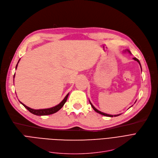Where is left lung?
<instances>
[{
  "label": "left lung",
  "instance_id": "obj_1",
  "mask_svg": "<svg viewBox=\"0 0 158 158\" xmlns=\"http://www.w3.org/2000/svg\"><path fill=\"white\" fill-rule=\"evenodd\" d=\"M127 51H128L130 54H131V52L129 51V50H127ZM133 60H135V61H136L139 64V65H140V67H141V69H142V66H141V64H140V62H139V61L137 59V58H136V57H134L133 58ZM89 103H90V104H91V106H92V108L97 112V113H99V114H102V115H104V116H106V117H117V116H119V115H120L121 114H115V115H111V114H106V113H102V112H101V111H98V110H97L95 107L93 106V104L91 103V102L89 101Z\"/></svg>",
  "mask_w": 158,
  "mask_h": 158
}]
</instances>
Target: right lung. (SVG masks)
Here are the masks:
<instances>
[{
    "mask_svg": "<svg viewBox=\"0 0 158 158\" xmlns=\"http://www.w3.org/2000/svg\"><path fill=\"white\" fill-rule=\"evenodd\" d=\"M20 61V60H19ZM19 61H18V63L19 62ZM18 63L17 64H16V68H17V66H18ZM13 77H15V74H14V76ZM69 94H68L67 95H66V97L64 98L63 100L59 104H57V106H54V107H51V108H47V109H41V110H34V109H32V108H30V107H27V106H26L25 104H23L22 102H21L20 101L19 102L25 107L29 111L31 112V113L34 114L35 115H38V116H44V115H48V114H53V113H56L57 111H59L61 107L64 106V103L66 102V100H67V98L69 97Z\"/></svg>",
    "mask_w": 158,
    "mask_h": 158,
    "instance_id": "obj_1",
    "label": "right lung"
}]
</instances>
